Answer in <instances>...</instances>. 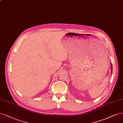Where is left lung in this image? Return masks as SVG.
I'll list each match as a JSON object with an SVG mask.
<instances>
[{
  "label": "left lung",
  "instance_id": "obj_1",
  "mask_svg": "<svg viewBox=\"0 0 123 123\" xmlns=\"http://www.w3.org/2000/svg\"><path fill=\"white\" fill-rule=\"evenodd\" d=\"M112 65H111V73H112Z\"/></svg>",
  "mask_w": 123,
  "mask_h": 123
}]
</instances>
